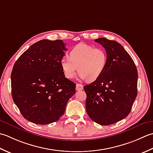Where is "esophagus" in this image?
<instances>
[{"instance_id": "obj_1", "label": "esophagus", "mask_w": 153, "mask_h": 153, "mask_svg": "<svg viewBox=\"0 0 153 153\" xmlns=\"http://www.w3.org/2000/svg\"><path fill=\"white\" fill-rule=\"evenodd\" d=\"M83 89V86L82 85H80V84L77 83L76 85V90L77 91H80V90H82Z\"/></svg>"}]
</instances>
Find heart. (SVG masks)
<instances>
[{"label": "heart", "instance_id": "heart-1", "mask_svg": "<svg viewBox=\"0 0 153 153\" xmlns=\"http://www.w3.org/2000/svg\"><path fill=\"white\" fill-rule=\"evenodd\" d=\"M107 63L108 55L104 49L84 43L74 46L69 53V57L65 56L61 61L62 70L67 79H73L79 70L80 79L90 81L102 75Z\"/></svg>", "mask_w": 153, "mask_h": 153}]
</instances>
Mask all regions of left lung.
Returning <instances> with one entry per match:
<instances>
[{
  "label": "left lung",
  "instance_id": "1",
  "mask_svg": "<svg viewBox=\"0 0 153 153\" xmlns=\"http://www.w3.org/2000/svg\"><path fill=\"white\" fill-rule=\"evenodd\" d=\"M108 55L104 73L84 86L86 110L90 119L102 126L117 123L129 114L137 95V69L132 58L119 43L100 37Z\"/></svg>",
  "mask_w": 153,
  "mask_h": 153
}]
</instances>
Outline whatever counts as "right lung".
I'll return each mask as SVG.
<instances>
[{
    "mask_svg": "<svg viewBox=\"0 0 153 153\" xmlns=\"http://www.w3.org/2000/svg\"><path fill=\"white\" fill-rule=\"evenodd\" d=\"M65 45L60 39L40 40L24 51L12 68V99L25 119L33 123L59 120L76 93V84L65 78L61 66Z\"/></svg>",
    "mask_w": 153,
    "mask_h": 153,
    "instance_id": "1",
    "label": "right lung"
}]
</instances>
